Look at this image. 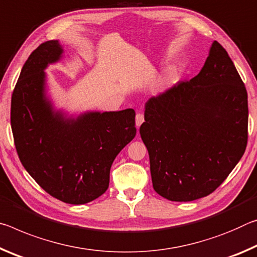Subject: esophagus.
<instances>
[{
	"label": "esophagus",
	"instance_id": "34e87169",
	"mask_svg": "<svg viewBox=\"0 0 257 257\" xmlns=\"http://www.w3.org/2000/svg\"><path fill=\"white\" fill-rule=\"evenodd\" d=\"M145 121V115L142 112H138L137 116H136V124L138 127H140L141 124Z\"/></svg>",
	"mask_w": 257,
	"mask_h": 257
}]
</instances>
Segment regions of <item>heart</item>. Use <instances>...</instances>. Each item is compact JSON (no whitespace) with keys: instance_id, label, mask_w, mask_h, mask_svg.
I'll return each mask as SVG.
<instances>
[{"instance_id":"1","label":"heart","mask_w":257,"mask_h":257,"mask_svg":"<svg viewBox=\"0 0 257 257\" xmlns=\"http://www.w3.org/2000/svg\"><path fill=\"white\" fill-rule=\"evenodd\" d=\"M174 77H175V70L173 68L168 69L162 75V76H159L157 78L156 83H155V86H156V89H162V87L166 86L170 83L173 82Z\"/></svg>"}]
</instances>
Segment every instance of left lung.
Wrapping results in <instances>:
<instances>
[{
	"instance_id": "8db88e82",
	"label": "left lung",
	"mask_w": 257,
	"mask_h": 257,
	"mask_svg": "<svg viewBox=\"0 0 257 257\" xmlns=\"http://www.w3.org/2000/svg\"><path fill=\"white\" fill-rule=\"evenodd\" d=\"M141 139L153 187L172 201L208 196L246 150L245 84L223 46L214 41L199 74L146 103Z\"/></svg>"
}]
</instances>
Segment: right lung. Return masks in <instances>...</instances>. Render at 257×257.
<instances>
[{
  "label": "right lung",
  "mask_w": 257,
  "mask_h": 257,
  "mask_svg": "<svg viewBox=\"0 0 257 257\" xmlns=\"http://www.w3.org/2000/svg\"><path fill=\"white\" fill-rule=\"evenodd\" d=\"M64 52L58 41L34 50L11 98V128L20 162L39 186L67 204L90 203L106 192L110 167L137 134L136 111H91L67 118L45 94L49 64Z\"/></svg>",
  "instance_id": "obj_1"
}]
</instances>
